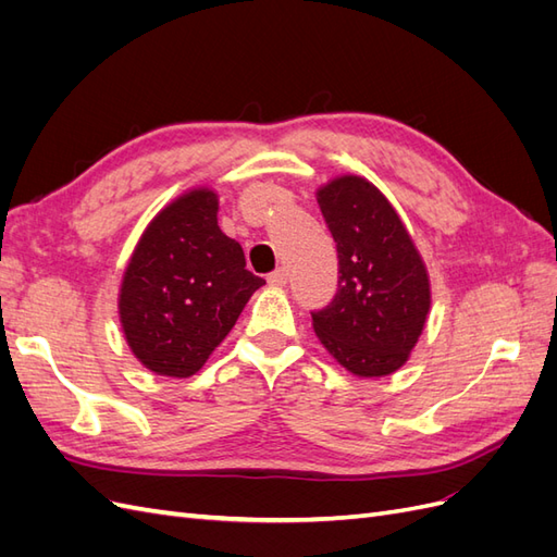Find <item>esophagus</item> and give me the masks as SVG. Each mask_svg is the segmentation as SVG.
Instances as JSON below:
<instances>
[{
    "instance_id": "obj_1",
    "label": "esophagus",
    "mask_w": 557,
    "mask_h": 557,
    "mask_svg": "<svg viewBox=\"0 0 557 557\" xmlns=\"http://www.w3.org/2000/svg\"><path fill=\"white\" fill-rule=\"evenodd\" d=\"M267 281L272 283V285H276V288H281V285L288 283V272H285V269L281 267V269H276V272L269 274V276H267Z\"/></svg>"
}]
</instances>
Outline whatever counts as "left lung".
<instances>
[{"mask_svg":"<svg viewBox=\"0 0 557 557\" xmlns=\"http://www.w3.org/2000/svg\"><path fill=\"white\" fill-rule=\"evenodd\" d=\"M336 244V295L313 330L356 376H387L409 360L430 311V278L397 211L374 183L339 176L318 190Z\"/></svg>","mask_w":557,"mask_h":557,"instance_id":"left-lung-1","label":"left lung"}]
</instances>
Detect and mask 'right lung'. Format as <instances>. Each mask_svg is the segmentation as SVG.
Wrapping results in <instances>:
<instances>
[{"label": "right lung", "instance_id": "right-lung-1", "mask_svg": "<svg viewBox=\"0 0 557 557\" xmlns=\"http://www.w3.org/2000/svg\"><path fill=\"white\" fill-rule=\"evenodd\" d=\"M260 285L242 246L218 227L215 193H185L150 221L127 262L117 295L125 339L150 372L188 379Z\"/></svg>", "mask_w": 557, "mask_h": 557}]
</instances>
